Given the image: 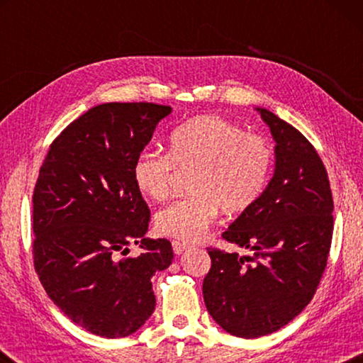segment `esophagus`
<instances>
[{"instance_id":"1","label":"esophagus","mask_w":363,"mask_h":363,"mask_svg":"<svg viewBox=\"0 0 363 363\" xmlns=\"http://www.w3.org/2000/svg\"><path fill=\"white\" fill-rule=\"evenodd\" d=\"M189 248V245H186V243H181V242H173V251L176 255H182L184 251H186Z\"/></svg>"}]
</instances>
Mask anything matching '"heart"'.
<instances>
[{
  "instance_id": "1",
  "label": "heart",
  "mask_w": 363,
  "mask_h": 363,
  "mask_svg": "<svg viewBox=\"0 0 363 363\" xmlns=\"http://www.w3.org/2000/svg\"><path fill=\"white\" fill-rule=\"evenodd\" d=\"M272 147L259 134L245 133L235 123L201 115L171 133L168 153L143 150L133 163V179L140 194L160 201L173 187L177 169L194 171V195L157 213L162 235L199 242L216 220L219 210L240 213L259 199L266 187Z\"/></svg>"
}]
</instances>
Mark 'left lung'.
I'll use <instances>...</instances> for the list:
<instances>
[{
  "instance_id": "obj_1",
  "label": "left lung",
  "mask_w": 363,
  "mask_h": 363,
  "mask_svg": "<svg viewBox=\"0 0 363 363\" xmlns=\"http://www.w3.org/2000/svg\"><path fill=\"white\" fill-rule=\"evenodd\" d=\"M256 110L275 140L274 176L223 233L253 256L208 248L203 280L214 322L247 340L285 327L311 303L333 235V196L314 145L267 108Z\"/></svg>"
}]
</instances>
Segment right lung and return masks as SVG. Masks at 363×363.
<instances>
[{
	"label": "right lung",
	"mask_w": 363,
	"mask_h": 363,
	"mask_svg": "<svg viewBox=\"0 0 363 363\" xmlns=\"http://www.w3.org/2000/svg\"><path fill=\"white\" fill-rule=\"evenodd\" d=\"M171 107L108 102L54 139L33 192V262L73 323L102 337L133 335L155 311L152 277L169 267L167 238H145L150 211L133 163ZM130 242L143 253L120 258Z\"/></svg>",
	"instance_id": "right-lung-1"
}]
</instances>
